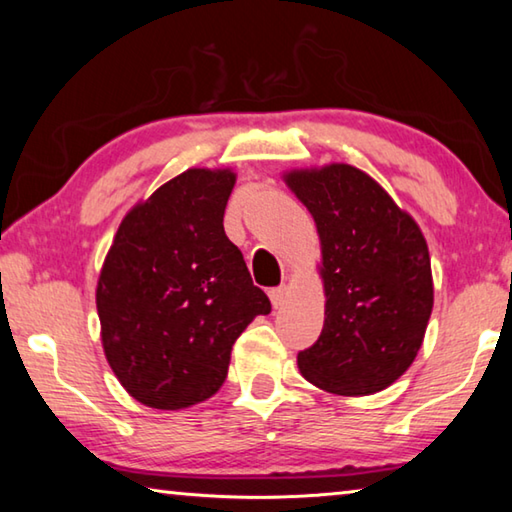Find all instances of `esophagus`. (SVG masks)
Returning a JSON list of instances; mask_svg holds the SVG:
<instances>
[{"instance_id": "esophagus-1", "label": "esophagus", "mask_w": 512, "mask_h": 512, "mask_svg": "<svg viewBox=\"0 0 512 512\" xmlns=\"http://www.w3.org/2000/svg\"><path fill=\"white\" fill-rule=\"evenodd\" d=\"M287 296H289L287 287H275V289L268 291V298H271V302H273V307H275V309H277V307H282L284 302H287Z\"/></svg>"}]
</instances>
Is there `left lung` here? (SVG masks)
I'll list each match as a JSON object with an SVG mask.
<instances>
[{
    "label": "left lung",
    "mask_w": 512,
    "mask_h": 512,
    "mask_svg": "<svg viewBox=\"0 0 512 512\" xmlns=\"http://www.w3.org/2000/svg\"><path fill=\"white\" fill-rule=\"evenodd\" d=\"M323 246L325 325L298 354L302 377L336 395H370L402 377L433 307L427 241L368 173L350 164L293 171Z\"/></svg>",
    "instance_id": "8db88e82"
}]
</instances>
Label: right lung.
<instances>
[{"label": "right lung", "mask_w": 512, "mask_h": 512, "mask_svg": "<svg viewBox=\"0 0 512 512\" xmlns=\"http://www.w3.org/2000/svg\"><path fill=\"white\" fill-rule=\"evenodd\" d=\"M232 187L230 171L180 173L126 214L103 262V350L121 386L151 409L212 397L239 334L271 314V300L225 237Z\"/></svg>", "instance_id": "1"}]
</instances>
